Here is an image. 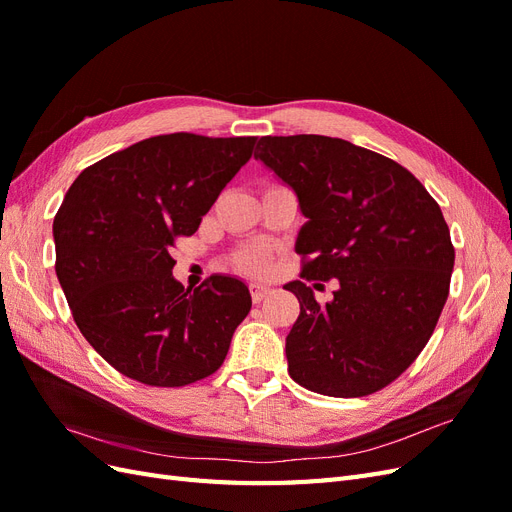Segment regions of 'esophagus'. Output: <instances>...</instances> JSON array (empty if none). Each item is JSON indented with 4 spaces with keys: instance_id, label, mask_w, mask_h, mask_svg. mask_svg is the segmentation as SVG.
I'll return each instance as SVG.
<instances>
[{
    "instance_id": "esophagus-1",
    "label": "esophagus",
    "mask_w": 512,
    "mask_h": 512,
    "mask_svg": "<svg viewBox=\"0 0 512 512\" xmlns=\"http://www.w3.org/2000/svg\"><path fill=\"white\" fill-rule=\"evenodd\" d=\"M250 294H252V301L258 303L265 297H269V294H273V288L267 284H250Z\"/></svg>"
}]
</instances>
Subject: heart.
<instances>
[{"label": "heart", "mask_w": 512, "mask_h": 512, "mask_svg": "<svg viewBox=\"0 0 512 512\" xmlns=\"http://www.w3.org/2000/svg\"><path fill=\"white\" fill-rule=\"evenodd\" d=\"M271 260H273L271 250L260 243L247 245L235 254L237 269H241L245 273H252V275H265L271 269Z\"/></svg>", "instance_id": "b5f03b06"}]
</instances>
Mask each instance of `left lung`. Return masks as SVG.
Here are the masks:
<instances>
[{
    "instance_id": "1",
    "label": "left lung",
    "mask_w": 512,
    "mask_h": 512,
    "mask_svg": "<svg viewBox=\"0 0 512 512\" xmlns=\"http://www.w3.org/2000/svg\"><path fill=\"white\" fill-rule=\"evenodd\" d=\"M254 158L307 218L301 277L339 282L324 305L301 280L284 286L301 305L290 378L329 397L380 391L421 354L448 297L455 250L438 203L410 170L344 138L262 136Z\"/></svg>"
}]
</instances>
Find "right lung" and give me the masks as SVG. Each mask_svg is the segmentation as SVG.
I'll list each match as a JSON object with an SVG mask.
<instances>
[{"instance_id": "right-lung-1", "label": "right lung", "mask_w": 512, "mask_h": 512, "mask_svg": "<svg viewBox=\"0 0 512 512\" xmlns=\"http://www.w3.org/2000/svg\"><path fill=\"white\" fill-rule=\"evenodd\" d=\"M254 136L145 138L74 179L55 222V271L76 327L123 376L185 386L211 376L250 314L247 286L175 280V237H190L252 158Z\"/></svg>"}]
</instances>
